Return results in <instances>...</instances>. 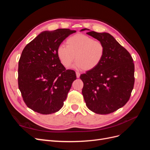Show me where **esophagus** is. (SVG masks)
<instances>
[{
    "label": "esophagus",
    "mask_w": 150,
    "mask_h": 150,
    "mask_svg": "<svg viewBox=\"0 0 150 150\" xmlns=\"http://www.w3.org/2000/svg\"><path fill=\"white\" fill-rule=\"evenodd\" d=\"M76 77H77V78H79V76H80V73H79V72H76Z\"/></svg>",
    "instance_id": "34e87169"
}]
</instances>
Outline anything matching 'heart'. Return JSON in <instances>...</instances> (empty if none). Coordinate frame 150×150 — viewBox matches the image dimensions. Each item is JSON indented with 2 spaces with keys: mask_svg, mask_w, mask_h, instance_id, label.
I'll list each match as a JSON object with an SVG mask.
<instances>
[{
  "mask_svg": "<svg viewBox=\"0 0 150 150\" xmlns=\"http://www.w3.org/2000/svg\"><path fill=\"white\" fill-rule=\"evenodd\" d=\"M57 54L61 64L65 67H69L75 57L76 67L90 71L96 68L102 61L105 54V47L99 40L79 34L68 38L66 46L61 45L57 48Z\"/></svg>",
  "mask_w": 150,
  "mask_h": 150,
  "instance_id": "obj_1",
  "label": "heart"
}]
</instances>
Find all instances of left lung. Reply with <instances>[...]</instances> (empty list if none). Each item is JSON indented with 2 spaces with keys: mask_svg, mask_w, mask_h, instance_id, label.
<instances>
[{
  "mask_svg": "<svg viewBox=\"0 0 150 150\" xmlns=\"http://www.w3.org/2000/svg\"><path fill=\"white\" fill-rule=\"evenodd\" d=\"M83 29L81 30H84ZM87 34L102 42L105 54L96 68L80 76L87 107L99 115H108L128 101L134 84V64L129 52L108 33Z\"/></svg>",
  "mask_w": 150,
  "mask_h": 150,
  "instance_id": "1",
  "label": "left lung"
}]
</instances>
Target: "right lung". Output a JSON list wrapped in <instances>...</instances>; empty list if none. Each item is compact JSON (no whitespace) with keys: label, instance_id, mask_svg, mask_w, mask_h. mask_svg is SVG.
Here are the masks:
<instances>
[{"label":"right lung","instance_id":"1","mask_svg":"<svg viewBox=\"0 0 150 150\" xmlns=\"http://www.w3.org/2000/svg\"><path fill=\"white\" fill-rule=\"evenodd\" d=\"M76 32L68 29L42 32L22 51L18 86L26 106L34 111L49 115L63 106L76 75L61 64L57 51L63 40Z\"/></svg>","mask_w":150,"mask_h":150}]
</instances>
